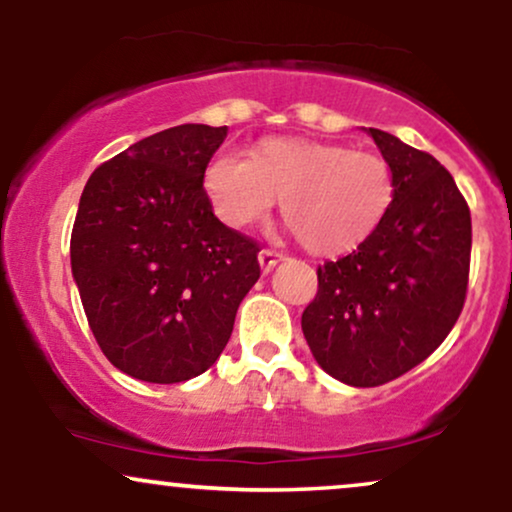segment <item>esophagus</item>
<instances>
[{"mask_svg":"<svg viewBox=\"0 0 512 512\" xmlns=\"http://www.w3.org/2000/svg\"><path fill=\"white\" fill-rule=\"evenodd\" d=\"M260 267H262V272L264 274H269L272 272V269L276 267V264H279V260H281V255L279 252H274V250H260Z\"/></svg>","mask_w":512,"mask_h":512,"instance_id":"34e87169","label":"esophagus"}]
</instances>
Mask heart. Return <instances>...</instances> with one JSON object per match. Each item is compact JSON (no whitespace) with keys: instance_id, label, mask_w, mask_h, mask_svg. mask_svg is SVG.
Returning <instances> with one entry per match:
<instances>
[{"instance_id":"obj_1","label":"heart","mask_w":512,"mask_h":512,"mask_svg":"<svg viewBox=\"0 0 512 512\" xmlns=\"http://www.w3.org/2000/svg\"><path fill=\"white\" fill-rule=\"evenodd\" d=\"M204 190L226 226H257L281 197V214L313 255H342L366 243L390 214L395 178L373 151L301 137H267L248 156L221 151Z\"/></svg>"}]
</instances>
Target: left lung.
<instances>
[{
  "label": "left lung",
  "mask_w": 512,
  "mask_h": 512,
  "mask_svg": "<svg viewBox=\"0 0 512 512\" xmlns=\"http://www.w3.org/2000/svg\"><path fill=\"white\" fill-rule=\"evenodd\" d=\"M392 168L395 202L351 255L317 267L301 327L332 378L378 387L443 344L467 298L472 216L452 175L426 151L368 129Z\"/></svg>",
  "instance_id": "left-lung-1"
}]
</instances>
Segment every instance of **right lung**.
<instances>
[{
  "label": "right lung",
  "mask_w": 512,
  "mask_h": 512,
  "mask_svg": "<svg viewBox=\"0 0 512 512\" xmlns=\"http://www.w3.org/2000/svg\"><path fill=\"white\" fill-rule=\"evenodd\" d=\"M226 127L151 134L93 170L76 211L72 274L108 361L144 383H182L214 366L260 262L223 226L204 170Z\"/></svg>",
  "instance_id": "add662e5"
}]
</instances>
